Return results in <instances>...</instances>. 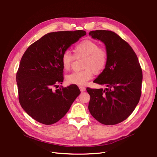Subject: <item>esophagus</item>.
Returning <instances> with one entry per match:
<instances>
[{
	"label": "esophagus",
	"mask_w": 157,
	"mask_h": 157,
	"mask_svg": "<svg viewBox=\"0 0 157 157\" xmlns=\"http://www.w3.org/2000/svg\"><path fill=\"white\" fill-rule=\"evenodd\" d=\"M79 89H80V90H81V92H85V90H86V88H85V87H84V86H79Z\"/></svg>",
	"instance_id": "34e87169"
}]
</instances>
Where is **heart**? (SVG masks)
<instances>
[{
    "label": "heart",
    "instance_id": "b5f03b06",
    "mask_svg": "<svg viewBox=\"0 0 157 157\" xmlns=\"http://www.w3.org/2000/svg\"><path fill=\"white\" fill-rule=\"evenodd\" d=\"M76 57L84 58L83 70L73 72L66 76L67 83L72 85H84L95 74L101 72L108 62V54L105 49L101 48L97 43L91 40H85L78 44L74 49ZM74 56L68 51L62 56V64L65 70L70 69Z\"/></svg>",
    "mask_w": 157,
    "mask_h": 157
}]
</instances>
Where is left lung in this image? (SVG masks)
<instances>
[{
	"label": "left lung",
	"mask_w": 157,
	"mask_h": 157,
	"mask_svg": "<svg viewBox=\"0 0 157 157\" xmlns=\"http://www.w3.org/2000/svg\"><path fill=\"white\" fill-rule=\"evenodd\" d=\"M89 35L105 44L108 62L94 81L106 88H86L90 96L88 109L98 122L116 125L126 120L139 103L142 69L133 49L116 33L99 30L90 32Z\"/></svg>",
	"instance_id": "obj_1"
}]
</instances>
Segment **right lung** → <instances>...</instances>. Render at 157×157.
Masks as SVG:
<instances>
[{
  "instance_id": "1",
  "label": "right lung",
  "mask_w": 157,
  "mask_h": 157,
  "mask_svg": "<svg viewBox=\"0 0 157 157\" xmlns=\"http://www.w3.org/2000/svg\"><path fill=\"white\" fill-rule=\"evenodd\" d=\"M86 35L84 30L50 32L24 53L16 73L19 102L30 117L45 125L62 118L81 92L76 85L53 90L63 81V53Z\"/></svg>"
}]
</instances>
